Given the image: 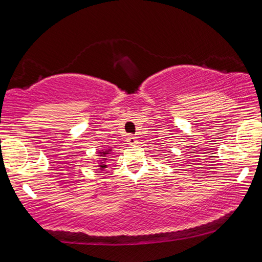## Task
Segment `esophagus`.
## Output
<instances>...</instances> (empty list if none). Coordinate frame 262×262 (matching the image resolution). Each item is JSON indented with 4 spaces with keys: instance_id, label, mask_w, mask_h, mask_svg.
Instances as JSON below:
<instances>
[{
    "instance_id": "esophagus-1",
    "label": "esophagus",
    "mask_w": 262,
    "mask_h": 262,
    "mask_svg": "<svg viewBox=\"0 0 262 262\" xmlns=\"http://www.w3.org/2000/svg\"><path fill=\"white\" fill-rule=\"evenodd\" d=\"M126 141H127V143L128 144H136L137 143V139H136V137L135 136H133V135H129V136H128L127 137V139H126Z\"/></svg>"
}]
</instances>
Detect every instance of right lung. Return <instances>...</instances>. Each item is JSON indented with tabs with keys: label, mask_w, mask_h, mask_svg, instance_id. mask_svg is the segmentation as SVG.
Instances as JSON below:
<instances>
[{
	"label": "right lung",
	"mask_w": 262,
	"mask_h": 262,
	"mask_svg": "<svg viewBox=\"0 0 262 262\" xmlns=\"http://www.w3.org/2000/svg\"><path fill=\"white\" fill-rule=\"evenodd\" d=\"M112 152V149H107V150H100V151H98L97 154H98V156L100 157L99 158V163H98V167L100 171L105 170V167H107V165H106V161H107V157L110 156V154Z\"/></svg>",
	"instance_id": "right-lung-1"
}]
</instances>
